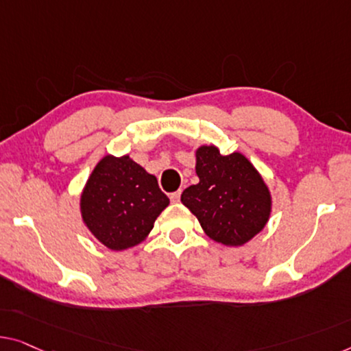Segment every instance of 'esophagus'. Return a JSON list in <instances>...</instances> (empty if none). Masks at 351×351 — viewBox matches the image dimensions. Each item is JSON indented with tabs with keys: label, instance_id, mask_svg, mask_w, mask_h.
<instances>
[{
	"label": "esophagus",
	"instance_id": "1",
	"mask_svg": "<svg viewBox=\"0 0 351 351\" xmlns=\"http://www.w3.org/2000/svg\"><path fill=\"white\" fill-rule=\"evenodd\" d=\"M180 198H181V191H176V192H173V193H170V200L173 202V203L180 202Z\"/></svg>",
	"mask_w": 351,
	"mask_h": 351
}]
</instances>
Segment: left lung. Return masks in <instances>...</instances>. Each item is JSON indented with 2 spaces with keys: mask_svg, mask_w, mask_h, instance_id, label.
I'll return each mask as SVG.
<instances>
[{
  "mask_svg": "<svg viewBox=\"0 0 351 351\" xmlns=\"http://www.w3.org/2000/svg\"><path fill=\"white\" fill-rule=\"evenodd\" d=\"M198 182L181 202L213 241L239 247L266 227L273 197L263 176L243 153L223 156L216 145L195 149Z\"/></svg>",
  "mask_w": 351,
  "mask_h": 351,
  "instance_id": "left-lung-1",
  "label": "left lung"
}]
</instances>
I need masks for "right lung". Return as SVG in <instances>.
<instances>
[{"label": "right lung", "mask_w": 351, "mask_h": 351, "mask_svg": "<svg viewBox=\"0 0 351 351\" xmlns=\"http://www.w3.org/2000/svg\"><path fill=\"white\" fill-rule=\"evenodd\" d=\"M169 203L156 176L129 154H106L83 186L80 214L99 243L110 250H125L149 237Z\"/></svg>", "instance_id": "1"}]
</instances>
